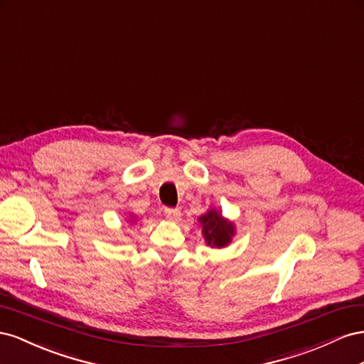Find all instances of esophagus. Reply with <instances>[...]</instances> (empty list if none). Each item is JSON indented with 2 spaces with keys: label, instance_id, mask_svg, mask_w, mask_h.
<instances>
[{
  "label": "esophagus",
  "instance_id": "obj_1",
  "mask_svg": "<svg viewBox=\"0 0 364 364\" xmlns=\"http://www.w3.org/2000/svg\"><path fill=\"white\" fill-rule=\"evenodd\" d=\"M164 215H166V218H168V220L175 221L176 218L180 216V210H178V209H173V207H166V209H164Z\"/></svg>",
  "mask_w": 364,
  "mask_h": 364
}]
</instances>
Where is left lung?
I'll return each instance as SVG.
<instances>
[{"mask_svg":"<svg viewBox=\"0 0 364 364\" xmlns=\"http://www.w3.org/2000/svg\"><path fill=\"white\" fill-rule=\"evenodd\" d=\"M200 223L203 224V233L209 245L224 247L230 242L233 236V225L224 221L218 212H207V215L200 218Z\"/></svg>","mask_w":364,"mask_h":364,"instance_id":"left-lung-1","label":"left lung"}]
</instances>
